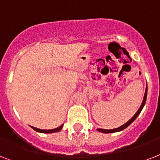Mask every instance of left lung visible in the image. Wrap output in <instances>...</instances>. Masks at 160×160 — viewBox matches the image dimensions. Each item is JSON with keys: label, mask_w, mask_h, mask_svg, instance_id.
Returning <instances> with one entry per match:
<instances>
[{"label": "left lung", "mask_w": 160, "mask_h": 160, "mask_svg": "<svg viewBox=\"0 0 160 160\" xmlns=\"http://www.w3.org/2000/svg\"><path fill=\"white\" fill-rule=\"evenodd\" d=\"M146 99H147V87H146V90H145V93H144V100H143V102H142V105H140V107H139V109H138V111L135 113V114H134V116L132 117L131 119H129V121L126 122L125 124H123L122 126L119 127V128H116V129H97V130L99 132H102V133H114V132H118V131H121V130H123V129H126L127 127L129 126V124H131V123H133V122L134 121V119H136L137 117H138V115H139V114H140V112H141L142 109L144 108V105H145V102H146Z\"/></svg>", "instance_id": "1"}]
</instances>
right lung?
<instances>
[{
  "label": "right lung",
  "mask_w": 160,
  "mask_h": 160,
  "mask_svg": "<svg viewBox=\"0 0 160 160\" xmlns=\"http://www.w3.org/2000/svg\"><path fill=\"white\" fill-rule=\"evenodd\" d=\"M62 125H60V127H58V128H55V129H37V128H36V127H32L31 126V128L34 129V130H36V131L37 132H40V133H47V134H49V133H54V132H58L60 131V129H62Z\"/></svg>",
  "instance_id": "right-lung-1"
}]
</instances>
